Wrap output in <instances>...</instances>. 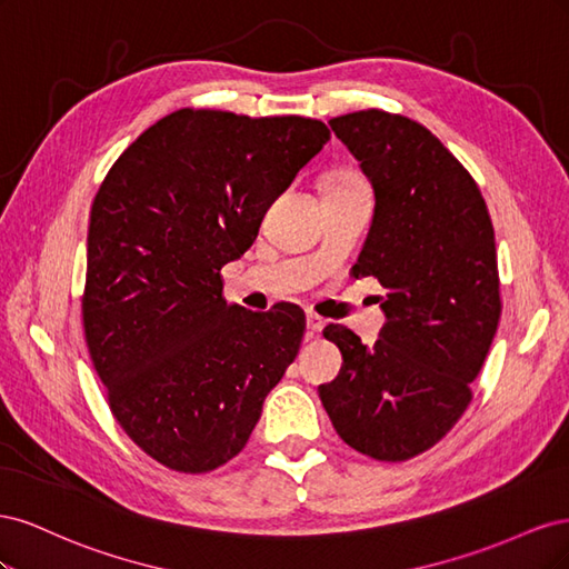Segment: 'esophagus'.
Returning a JSON list of instances; mask_svg holds the SVG:
<instances>
[{
    "label": "esophagus",
    "mask_w": 569,
    "mask_h": 569,
    "mask_svg": "<svg viewBox=\"0 0 569 569\" xmlns=\"http://www.w3.org/2000/svg\"><path fill=\"white\" fill-rule=\"evenodd\" d=\"M325 325H327V322H325L320 316H316V313H308V316H306V327H308V332H311V335L322 332Z\"/></svg>",
    "instance_id": "esophagus-1"
}]
</instances>
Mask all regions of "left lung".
<instances>
[{"label": "left lung", "instance_id": "8db88e82", "mask_svg": "<svg viewBox=\"0 0 569 569\" xmlns=\"http://www.w3.org/2000/svg\"><path fill=\"white\" fill-rule=\"evenodd\" d=\"M330 128L375 189L351 272L387 289V322L372 347L343 325L325 327L343 363L318 393L351 449L408 460L432 449L472 401L470 382L501 318L493 226L472 176L416 120L368 109Z\"/></svg>", "mask_w": 569, "mask_h": 569}]
</instances>
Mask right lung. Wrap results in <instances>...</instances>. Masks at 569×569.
Returning <instances> with one entry per match:
<instances>
[{
    "mask_svg": "<svg viewBox=\"0 0 569 569\" xmlns=\"http://www.w3.org/2000/svg\"><path fill=\"white\" fill-rule=\"evenodd\" d=\"M330 140L313 118L180 109L120 153L92 201L82 327L126 435L178 472L244 449L306 316L228 306L220 268Z\"/></svg>",
    "mask_w": 569,
    "mask_h": 569,
    "instance_id": "1",
    "label": "right lung"
}]
</instances>
